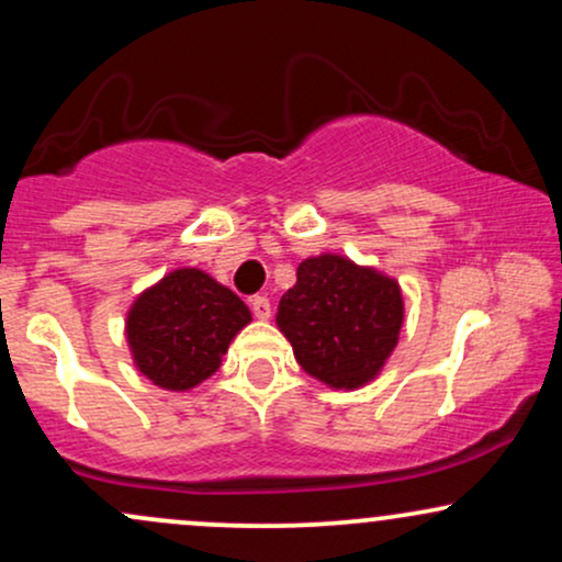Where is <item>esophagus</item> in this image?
I'll list each match as a JSON object with an SVG mask.
<instances>
[{
    "label": "esophagus",
    "instance_id": "34e87169",
    "mask_svg": "<svg viewBox=\"0 0 562 562\" xmlns=\"http://www.w3.org/2000/svg\"><path fill=\"white\" fill-rule=\"evenodd\" d=\"M250 308H254V314L259 319L272 317V303H269L267 295H254V299H250Z\"/></svg>",
    "mask_w": 562,
    "mask_h": 562
}]
</instances>
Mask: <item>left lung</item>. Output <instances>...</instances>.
I'll return each mask as SVG.
<instances>
[{
    "label": "left lung",
    "mask_w": 562,
    "mask_h": 562,
    "mask_svg": "<svg viewBox=\"0 0 562 562\" xmlns=\"http://www.w3.org/2000/svg\"><path fill=\"white\" fill-rule=\"evenodd\" d=\"M402 319L396 282L340 256L303 261L277 312L299 364L333 389H359L375 378Z\"/></svg>",
    "instance_id": "obj_1"
}]
</instances>
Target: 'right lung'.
<instances>
[{
  "mask_svg": "<svg viewBox=\"0 0 562 562\" xmlns=\"http://www.w3.org/2000/svg\"><path fill=\"white\" fill-rule=\"evenodd\" d=\"M248 322V306L229 288L200 269H177L134 301L126 335L142 375L187 391L214 375Z\"/></svg>",
  "mask_w": 562,
  "mask_h": 562,
  "instance_id": "obj_1",
  "label": "right lung"
}]
</instances>
